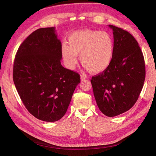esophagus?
Here are the masks:
<instances>
[{"label": "esophagus", "mask_w": 156, "mask_h": 156, "mask_svg": "<svg viewBox=\"0 0 156 156\" xmlns=\"http://www.w3.org/2000/svg\"><path fill=\"white\" fill-rule=\"evenodd\" d=\"M87 79V75L85 74H81V81H84V80H85Z\"/></svg>", "instance_id": "1"}]
</instances>
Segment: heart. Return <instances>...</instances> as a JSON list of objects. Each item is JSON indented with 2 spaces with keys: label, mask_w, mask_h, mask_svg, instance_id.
I'll use <instances>...</instances> for the list:
<instances>
[{
  "label": "heart",
  "mask_w": 156,
  "mask_h": 156,
  "mask_svg": "<svg viewBox=\"0 0 156 156\" xmlns=\"http://www.w3.org/2000/svg\"><path fill=\"white\" fill-rule=\"evenodd\" d=\"M115 44L112 37L106 31L85 29L74 32L68 37V45L64 44L61 53L66 65L73 69L77 55L81 64L92 73H100L111 63Z\"/></svg>",
  "instance_id": "b5f03b06"
}]
</instances>
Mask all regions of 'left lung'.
I'll use <instances>...</instances> for the list:
<instances>
[{
  "label": "left lung",
  "instance_id": "1",
  "mask_svg": "<svg viewBox=\"0 0 156 156\" xmlns=\"http://www.w3.org/2000/svg\"><path fill=\"white\" fill-rule=\"evenodd\" d=\"M114 54L111 63L91 79L100 110L113 117L129 110L137 101L145 79V64L138 42L130 33L111 25Z\"/></svg>",
  "mask_w": 156,
  "mask_h": 156
}]
</instances>
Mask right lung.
Here are the masks:
<instances>
[{"mask_svg":"<svg viewBox=\"0 0 156 156\" xmlns=\"http://www.w3.org/2000/svg\"><path fill=\"white\" fill-rule=\"evenodd\" d=\"M55 27L33 32L19 48L13 79L27 109L45 122L59 120L66 112L80 75L64 68L62 44Z\"/></svg>","mask_w":156,"mask_h":156,"instance_id":"1","label":"right lung"}]
</instances>
